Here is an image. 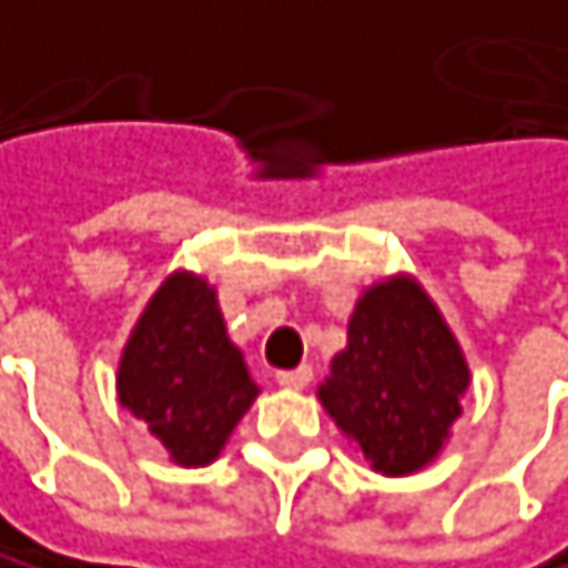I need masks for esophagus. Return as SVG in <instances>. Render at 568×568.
I'll use <instances>...</instances> for the list:
<instances>
[{
	"instance_id": "obj_1",
	"label": "esophagus",
	"mask_w": 568,
	"mask_h": 568,
	"mask_svg": "<svg viewBox=\"0 0 568 568\" xmlns=\"http://www.w3.org/2000/svg\"><path fill=\"white\" fill-rule=\"evenodd\" d=\"M308 382H312L308 364L294 367V371H277V385H284V388H308Z\"/></svg>"
}]
</instances>
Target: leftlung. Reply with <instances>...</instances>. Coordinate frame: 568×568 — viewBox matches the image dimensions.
I'll list each match as a JSON object with an SVG mask.
<instances>
[{"label":"left lung","instance_id":"obj_1","mask_svg":"<svg viewBox=\"0 0 568 568\" xmlns=\"http://www.w3.org/2000/svg\"><path fill=\"white\" fill-rule=\"evenodd\" d=\"M468 364L444 315L413 277L361 294L318 398L382 475H409L437 458L462 416Z\"/></svg>","mask_w":568,"mask_h":568}]
</instances>
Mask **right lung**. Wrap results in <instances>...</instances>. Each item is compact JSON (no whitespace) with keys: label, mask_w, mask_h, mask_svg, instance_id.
<instances>
[{"label":"right lung","mask_w":568,"mask_h":568,"mask_svg":"<svg viewBox=\"0 0 568 568\" xmlns=\"http://www.w3.org/2000/svg\"><path fill=\"white\" fill-rule=\"evenodd\" d=\"M256 392L225 333L214 287L183 270L165 277L124 346L121 406L145 423L176 465L197 468L222 455Z\"/></svg>","instance_id":"add662e5"}]
</instances>
